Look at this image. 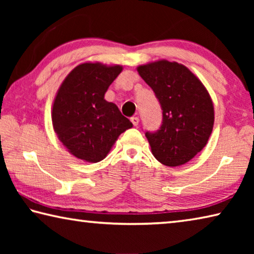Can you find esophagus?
<instances>
[{"instance_id": "obj_1", "label": "esophagus", "mask_w": 254, "mask_h": 254, "mask_svg": "<svg viewBox=\"0 0 254 254\" xmlns=\"http://www.w3.org/2000/svg\"><path fill=\"white\" fill-rule=\"evenodd\" d=\"M130 120H131V122L134 127H137V124H139V122H140V120L137 117H132Z\"/></svg>"}]
</instances>
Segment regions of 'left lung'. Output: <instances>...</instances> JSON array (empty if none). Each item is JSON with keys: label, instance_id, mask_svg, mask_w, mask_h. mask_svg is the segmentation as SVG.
Masks as SVG:
<instances>
[{"label": "left lung", "instance_id": "1", "mask_svg": "<svg viewBox=\"0 0 254 254\" xmlns=\"http://www.w3.org/2000/svg\"><path fill=\"white\" fill-rule=\"evenodd\" d=\"M160 103L162 122L159 130L145 136L154 158L176 167L194 158L213 130L214 107L200 80L184 65L167 60L137 67Z\"/></svg>", "mask_w": 254, "mask_h": 254}]
</instances>
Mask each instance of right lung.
<instances>
[{"label": "right lung", "instance_id": "1", "mask_svg": "<svg viewBox=\"0 0 254 254\" xmlns=\"http://www.w3.org/2000/svg\"><path fill=\"white\" fill-rule=\"evenodd\" d=\"M121 71V66L81 64L60 86L53 106L54 128L68 151L81 160H103L119 135L132 127L118 106L104 100Z\"/></svg>", "mask_w": 254, "mask_h": 254}]
</instances>
